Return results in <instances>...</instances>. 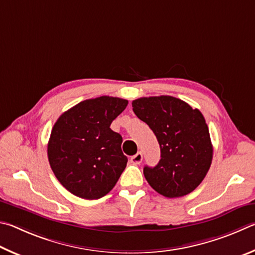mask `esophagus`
<instances>
[{
  "mask_svg": "<svg viewBox=\"0 0 255 255\" xmlns=\"http://www.w3.org/2000/svg\"><path fill=\"white\" fill-rule=\"evenodd\" d=\"M142 159H143V155H142L141 152H137L136 154L133 155V157H131L130 161L133 164H140L142 162Z\"/></svg>",
  "mask_w": 255,
  "mask_h": 255,
  "instance_id": "34e87169",
  "label": "esophagus"
}]
</instances>
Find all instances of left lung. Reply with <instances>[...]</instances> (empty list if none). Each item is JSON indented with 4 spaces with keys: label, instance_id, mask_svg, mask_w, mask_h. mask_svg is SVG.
<instances>
[{
    "label": "left lung",
    "instance_id": "left-lung-1",
    "mask_svg": "<svg viewBox=\"0 0 255 255\" xmlns=\"http://www.w3.org/2000/svg\"><path fill=\"white\" fill-rule=\"evenodd\" d=\"M132 107L153 131L161 151L157 166L143 169L146 181L168 198L190 194L204 180L213 159L203 114L179 98L164 95L137 98Z\"/></svg>",
    "mask_w": 255,
    "mask_h": 255
}]
</instances>
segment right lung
Wrapping results in <instances>:
<instances>
[{
  "mask_svg": "<svg viewBox=\"0 0 255 255\" xmlns=\"http://www.w3.org/2000/svg\"><path fill=\"white\" fill-rule=\"evenodd\" d=\"M128 106L119 97L101 96L62 113L48 142V159L60 184L84 199H98L113 189L127 167L122 136L111 123Z\"/></svg>",
  "mask_w": 255,
  "mask_h": 255,
  "instance_id": "1",
  "label": "right lung"
}]
</instances>
